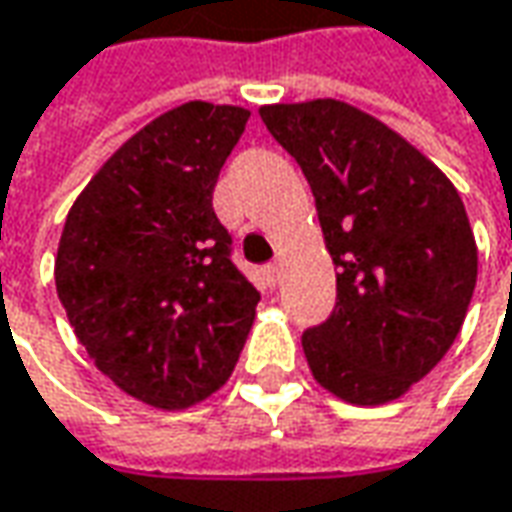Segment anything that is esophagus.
<instances>
[{"label": "esophagus", "instance_id": "obj_1", "mask_svg": "<svg viewBox=\"0 0 512 512\" xmlns=\"http://www.w3.org/2000/svg\"><path fill=\"white\" fill-rule=\"evenodd\" d=\"M279 276H282V265H276V262H273V265L265 267V279L270 287L279 285Z\"/></svg>", "mask_w": 512, "mask_h": 512}]
</instances>
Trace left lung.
<instances>
[{"label": "left lung", "instance_id": "1", "mask_svg": "<svg viewBox=\"0 0 512 512\" xmlns=\"http://www.w3.org/2000/svg\"><path fill=\"white\" fill-rule=\"evenodd\" d=\"M299 162L336 265V307L302 336L313 379L350 404L399 399L456 342L479 253L459 190L370 113L336 99L259 110Z\"/></svg>", "mask_w": 512, "mask_h": 512}]
</instances>
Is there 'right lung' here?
<instances>
[{
	"label": "right lung",
	"instance_id": "right-lung-1",
	"mask_svg": "<svg viewBox=\"0 0 512 512\" xmlns=\"http://www.w3.org/2000/svg\"><path fill=\"white\" fill-rule=\"evenodd\" d=\"M250 110L187 102L130 136L70 207L56 293L93 364L128 396L185 410L230 379L259 290L213 213Z\"/></svg>",
	"mask_w": 512,
	"mask_h": 512
}]
</instances>
